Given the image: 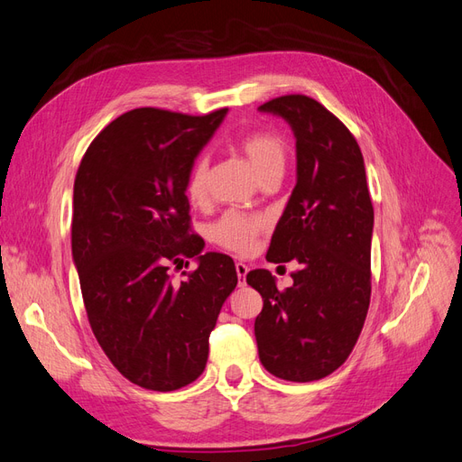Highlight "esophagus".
Returning a JSON list of instances; mask_svg holds the SVG:
<instances>
[{
    "label": "esophagus",
    "instance_id": "34e87169",
    "mask_svg": "<svg viewBox=\"0 0 462 462\" xmlns=\"http://www.w3.org/2000/svg\"><path fill=\"white\" fill-rule=\"evenodd\" d=\"M235 270H236V277H239V287L246 285V273H248V265L243 262H236L235 263Z\"/></svg>",
    "mask_w": 462,
    "mask_h": 462
}]
</instances>
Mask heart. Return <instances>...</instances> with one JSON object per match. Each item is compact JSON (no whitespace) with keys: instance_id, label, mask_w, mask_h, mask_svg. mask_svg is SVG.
<instances>
[{"instance_id":"b5f03b06","label":"heart","mask_w":462,"mask_h":462,"mask_svg":"<svg viewBox=\"0 0 462 462\" xmlns=\"http://www.w3.org/2000/svg\"><path fill=\"white\" fill-rule=\"evenodd\" d=\"M241 152L253 165L256 175L262 179L272 173H283L285 167V144L279 136L272 133H253L239 143ZM208 175L209 162L206 156H200L192 163L190 173L187 177V199L192 204H202L208 197ZM268 221L258 214H243V212H227L223 214L214 226L209 235L223 248H229L233 253H250L256 236L265 229Z\"/></svg>"}]
</instances>
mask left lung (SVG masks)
Masks as SVG:
<instances>
[{
  "label": "left lung",
  "mask_w": 462,
  "mask_h": 462,
  "mask_svg": "<svg viewBox=\"0 0 462 462\" xmlns=\"http://www.w3.org/2000/svg\"><path fill=\"white\" fill-rule=\"evenodd\" d=\"M258 111L285 119L297 141V185L265 258L300 263L285 291L268 270L246 275L263 300L258 356L275 377L314 382L348 358L368 314L374 208L365 160L345 125L309 96L275 97Z\"/></svg>",
  "instance_id": "obj_1"
}]
</instances>
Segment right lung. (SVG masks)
I'll use <instances>...</instances> for the list:
<instances>
[{
    "instance_id": "right-lung-1",
    "label": "right lung",
    "mask_w": 462,
    "mask_h": 462,
    "mask_svg": "<svg viewBox=\"0 0 462 462\" xmlns=\"http://www.w3.org/2000/svg\"><path fill=\"white\" fill-rule=\"evenodd\" d=\"M227 109L192 117L133 109L94 138L73 189V262L97 343L129 382L185 387L204 372L209 333L236 287L231 256L189 235L187 177ZM199 265L173 284L169 265ZM189 263V262H187Z\"/></svg>"
}]
</instances>
